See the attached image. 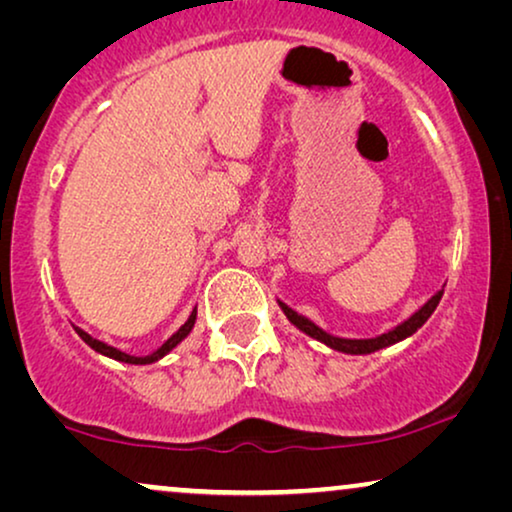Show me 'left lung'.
I'll list each match as a JSON object with an SVG mask.
<instances>
[{"label":"left lung","mask_w":512,"mask_h":512,"mask_svg":"<svg viewBox=\"0 0 512 512\" xmlns=\"http://www.w3.org/2000/svg\"><path fill=\"white\" fill-rule=\"evenodd\" d=\"M440 298H443V289H440L436 296H431L426 303L419 307V310L412 314L410 319H405L403 324H398L396 328H391L389 333H382L377 335V338H368V340H349V338H335V335L326 333L324 328H319L317 324H312L310 319H305L303 314H298L296 310H291L289 305H284L282 300H279V307H282L286 319L291 321L293 326L300 328V331L310 335V338L324 342L331 349H338V352H345V354H370V352H377V349H384L389 345H396V342H401L405 338H410L412 333H417L419 328L426 324V319L431 317L433 310H436Z\"/></svg>","instance_id":"obj_1"}]
</instances>
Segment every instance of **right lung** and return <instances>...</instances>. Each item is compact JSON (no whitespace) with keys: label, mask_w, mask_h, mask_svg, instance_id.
<instances>
[{"label":"right lung","mask_w":512,"mask_h":512,"mask_svg":"<svg viewBox=\"0 0 512 512\" xmlns=\"http://www.w3.org/2000/svg\"><path fill=\"white\" fill-rule=\"evenodd\" d=\"M195 317H198V310H193V312H191V317H188V321H186V324H184V326H181V328H179V331H177V333H174V335H172V338H170V340H167L163 347H158V349H156V352H153V354H149V356H130V354H125V352H121V349H116V347H111V345H104V342H100V340H95V338H93V335H88L86 331H81V328H74V331H76V333H79V338H81L83 342H86V345H88V347H93V349H95V352H100V354H104V356H109V359H116V361H123V363H135V366H144V363H153V361L163 359V356H165V354H170V352H172V349H174V347H177V345H179V342H181V340H184V338H186V335L193 331V326H195Z\"/></svg>","instance_id":"right-lung-1"}]
</instances>
